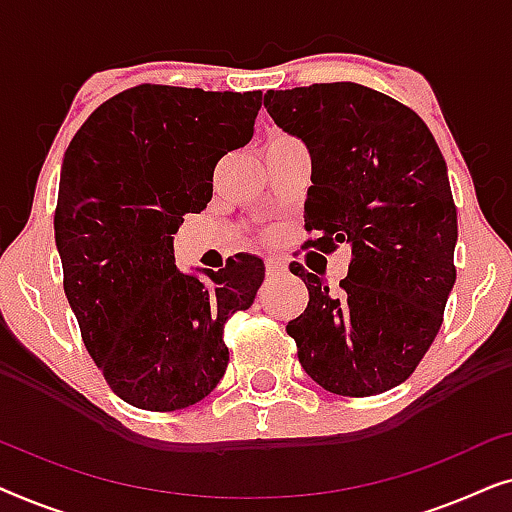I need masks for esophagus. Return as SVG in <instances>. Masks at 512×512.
<instances>
[{
  "instance_id": "obj_1",
  "label": "esophagus",
  "mask_w": 512,
  "mask_h": 512,
  "mask_svg": "<svg viewBox=\"0 0 512 512\" xmlns=\"http://www.w3.org/2000/svg\"><path fill=\"white\" fill-rule=\"evenodd\" d=\"M265 272H268V277H279L286 272V265L282 261H277V258H268V261H265Z\"/></svg>"
}]
</instances>
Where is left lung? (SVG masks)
<instances>
[{
  "label": "left lung",
  "mask_w": 512,
  "mask_h": 512,
  "mask_svg": "<svg viewBox=\"0 0 512 512\" xmlns=\"http://www.w3.org/2000/svg\"><path fill=\"white\" fill-rule=\"evenodd\" d=\"M265 109L312 158L305 247L349 244L338 291L291 263L310 291L289 321L298 359L319 387L375 396L408 380L443 324L457 207L431 130L394 97L352 81L268 90Z\"/></svg>",
  "instance_id": "left-lung-1"
}]
</instances>
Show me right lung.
Segmentation results:
<instances>
[{"instance_id": "1", "label": "right lung", "mask_w": 512, "mask_h": 512, "mask_svg": "<svg viewBox=\"0 0 512 512\" xmlns=\"http://www.w3.org/2000/svg\"><path fill=\"white\" fill-rule=\"evenodd\" d=\"M263 93L144 86L100 104L65 151L55 244L83 345L125 403L172 412L228 368L223 326L249 310L261 258L181 272L174 233L212 200L214 167L254 137Z\"/></svg>"}]
</instances>
